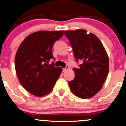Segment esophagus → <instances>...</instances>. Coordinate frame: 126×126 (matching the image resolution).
<instances>
[{"label": "esophagus", "mask_w": 126, "mask_h": 126, "mask_svg": "<svg viewBox=\"0 0 126 126\" xmlns=\"http://www.w3.org/2000/svg\"><path fill=\"white\" fill-rule=\"evenodd\" d=\"M69 67L68 66H66V68H63V72H65V71H66V69H69Z\"/></svg>", "instance_id": "1"}]
</instances>
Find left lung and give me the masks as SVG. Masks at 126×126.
Segmentation results:
<instances>
[{"label": "left lung", "instance_id": "1", "mask_svg": "<svg viewBox=\"0 0 126 126\" xmlns=\"http://www.w3.org/2000/svg\"><path fill=\"white\" fill-rule=\"evenodd\" d=\"M76 61L83 63L74 68L75 77L68 82L72 93L82 99L94 96L102 88L109 73V60L99 39L92 33L78 29L64 32Z\"/></svg>", "mask_w": 126, "mask_h": 126}]
</instances>
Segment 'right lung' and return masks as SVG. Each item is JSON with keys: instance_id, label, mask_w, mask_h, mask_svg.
<instances>
[{"instance_id": "1", "label": "right lung", "mask_w": 126, "mask_h": 126, "mask_svg": "<svg viewBox=\"0 0 126 126\" xmlns=\"http://www.w3.org/2000/svg\"><path fill=\"white\" fill-rule=\"evenodd\" d=\"M63 31H39L27 36L19 47L15 64L19 82L28 92L42 97L53 90L62 68L49 64L54 43Z\"/></svg>"}]
</instances>
